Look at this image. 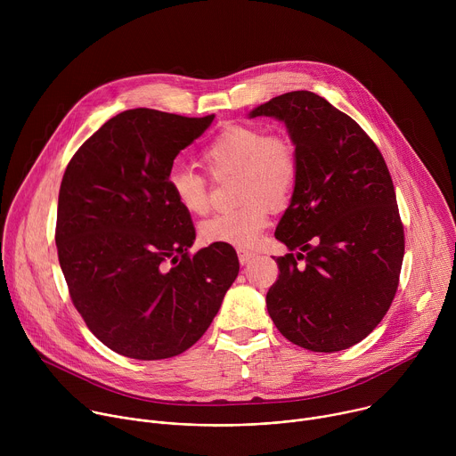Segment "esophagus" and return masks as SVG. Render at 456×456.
<instances>
[{"instance_id": "34e87169", "label": "esophagus", "mask_w": 456, "mask_h": 456, "mask_svg": "<svg viewBox=\"0 0 456 456\" xmlns=\"http://www.w3.org/2000/svg\"><path fill=\"white\" fill-rule=\"evenodd\" d=\"M236 252H238V259H240V264H241V265L248 264L250 259L254 257V252H252V250H248V248H245V247H238V248H236Z\"/></svg>"}]
</instances>
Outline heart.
I'll return each instance as SVG.
<instances>
[{
  "mask_svg": "<svg viewBox=\"0 0 456 456\" xmlns=\"http://www.w3.org/2000/svg\"><path fill=\"white\" fill-rule=\"evenodd\" d=\"M202 164L211 176L232 173L236 209L216 215L200 225L208 243L248 247L269 222V208L280 209L292 197L299 164L296 148L285 135L269 134L247 124L225 126L202 150ZM175 202L189 215L209 209V187L202 173L175 167L167 175Z\"/></svg>",
  "mask_w": 456,
  "mask_h": 456,
  "instance_id": "1",
  "label": "heart"
}]
</instances>
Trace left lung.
<instances>
[{"label": "left lung", "mask_w": 456, "mask_h": 456, "mask_svg": "<svg viewBox=\"0 0 456 456\" xmlns=\"http://www.w3.org/2000/svg\"><path fill=\"white\" fill-rule=\"evenodd\" d=\"M262 115L285 122L299 164L274 232L297 254L276 257L269 315L301 348L346 350L382 321L399 287L404 227L392 176L362 127L327 99L289 92L248 113Z\"/></svg>", "instance_id": "obj_1"}]
</instances>
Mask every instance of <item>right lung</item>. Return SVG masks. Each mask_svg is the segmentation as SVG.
I'll list each match as a JSON object with an SVG mask.
<instances>
[{"instance_id": "right-lung-1", "label": "right lung", "mask_w": 456, "mask_h": 456, "mask_svg": "<svg viewBox=\"0 0 456 456\" xmlns=\"http://www.w3.org/2000/svg\"><path fill=\"white\" fill-rule=\"evenodd\" d=\"M213 118L126 110L104 122L64 171L59 265L86 327L124 357L159 361L191 348L238 276L229 243L189 254L191 215L167 185L176 155Z\"/></svg>"}]
</instances>
